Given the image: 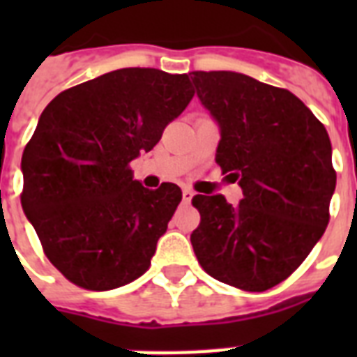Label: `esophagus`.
I'll list each match as a JSON object with an SVG mask.
<instances>
[{
	"mask_svg": "<svg viewBox=\"0 0 357 357\" xmlns=\"http://www.w3.org/2000/svg\"><path fill=\"white\" fill-rule=\"evenodd\" d=\"M192 196H195L192 189H189V187H185V189H183V202H185V204H189V202L192 200Z\"/></svg>",
	"mask_w": 357,
	"mask_h": 357,
	"instance_id": "34e87169",
	"label": "esophagus"
}]
</instances>
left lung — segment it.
<instances>
[{
	"instance_id": "obj_1",
	"label": "left lung",
	"mask_w": 357,
	"mask_h": 357,
	"mask_svg": "<svg viewBox=\"0 0 357 357\" xmlns=\"http://www.w3.org/2000/svg\"><path fill=\"white\" fill-rule=\"evenodd\" d=\"M198 98L220 126L217 162L243 200L196 195L190 243L202 268L261 293L293 274L322 237L335 190L332 142L293 92L235 72H192Z\"/></svg>"
}]
</instances>
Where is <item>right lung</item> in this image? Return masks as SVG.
Listing matches in <instances>:
<instances>
[{
    "label": "right lung",
    "instance_id": "1",
    "mask_svg": "<svg viewBox=\"0 0 357 357\" xmlns=\"http://www.w3.org/2000/svg\"><path fill=\"white\" fill-rule=\"evenodd\" d=\"M195 96L187 74L122 68L47 103L22 155V207L68 282L109 291L150 268L181 189L150 190L129 162L150 151Z\"/></svg>",
    "mask_w": 357,
    "mask_h": 357
}]
</instances>
